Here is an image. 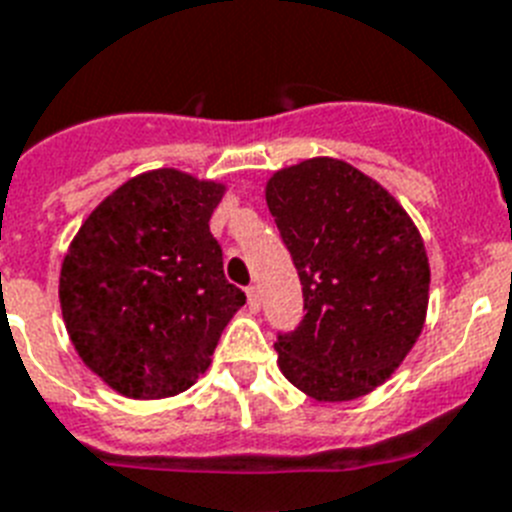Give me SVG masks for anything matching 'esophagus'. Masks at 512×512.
Here are the masks:
<instances>
[{
	"label": "esophagus",
	"instance_id": "esophagus-1",
	"mask_svg": "<svg viewBox=\"0 0 512 512\" xmlns=\"http://www.w3.org/2000/svg\"><path fill=\"white\" fill-rule=\"evenodd\" d=\"M247 304L252 312H257V309H260V291H257L255 286H249L247 289Z\"/></svg>",
	"mask_w": 512,
	"mask_h": 512
}]
</instances>
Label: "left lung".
I'll list each match as a JSON object with an SVG mask.
<instances>
[{"mask_svg":"<svg viewBox=\"0 0 512 512\" xmlns=\"http://www.w3.org/2000/svg\"><path fill=\"white\" fill-rule=\"evenodd\" d=\"M265 200L307 309L276 341L283 377L325 403L372 393L427 320L429 257L416 223L380 182L328 156L278 169Z\"/></svg>","mask_w":512,"mask_h":512,"instance_id":"obj_1","label":"left lung"}]
</instances>
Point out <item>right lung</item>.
<instances>
[{
    "instance_id": "obj_1",
    "label": "right lung",
    "mask_w": 512,
    "mask_h": 512,
    "mask_svg": "<svg viewBox=\"0 0 512 512\" xmlns=\"http://www.w3.org/2000/svg\"><path fill=\"white\" fill-rule=\"evenodd\" d=\"M223 192V182L187 171H145L103 197L67 247L64 328L119 395L158 401L192 388L247 302L223 276L208 226Z\"/></svg>"
}]
</instances>
